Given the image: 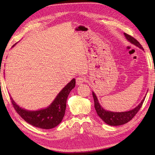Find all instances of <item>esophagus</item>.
I'll use <instances>...</instances> for the list:
<instances>
[{"mask_svg":"<svg viewBox=\"0 0 155 155\" xmlns=\"http://www.w3.org/2000/svg\"><path fill=\"white\" fill-rule=\"evenodd\" d=\"M86 81V78L85 76H79L76 78V83L78 85H81L83 82Z\"/></svg>","mask_w":155,"mask_h":155,"instance_id":"esophagus-1","label":"esophagus"}]
</instances>
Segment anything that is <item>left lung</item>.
I'll return each instance as SVG.
<instances>
[{
	"mask_svg": "<svg viewBox=\"0 0 155 155\" xmlns=\"http://www.w3.org/2000/svg\"><path fill=\"white\" fill-rule=\"evenodd\" d=\"M124 35L126 37V39H127L129 42H130L131 43H133V45H136L140 48H141L143 50V48L142 46V45L140 44V43L137 39H135L134 37L129 35V34H125V33H124ZM92 96L94 98V107L97 115L100 117L101 119L104 121L105 123L112 126L124 125L126 123L129 122V121L132 120L134 117V116L137 114V112L139 111L140 108L142 107L145 98V96L143 97V99L142 100V101H141V103H140L137 107H135L133 110H130L129 111H127V112H116L108 111L104 109V108H103L99 104L97 98L94 92H92Z\"/></svg>",
	"mask_w": 155,
	"mask_h": 155,
	"instance_id": "8db88e82",
	"label": "left lung"
}]
</instances>
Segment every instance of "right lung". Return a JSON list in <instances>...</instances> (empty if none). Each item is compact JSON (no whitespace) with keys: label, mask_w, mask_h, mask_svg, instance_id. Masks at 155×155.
<instances>
[{"label":"right lung","mask_w":155,"mask_h":155,"mask_svg":"<svg viewBox=\"0 0 155 155\" xmlns=\"http://www.w3.org/2000/svg\"><path fill=\"white\" fill-rule=\"evenodd\" d=\"M75 85L76 79H73L61 91L50 106L39 110L31 111L22 109L16 104L12 97L10 99L14 109L27 123L35 127L50 129L54 128L62 121L66 110L68 96Z\"/></svg>","instance_id":"obj_1"}]
</instances>
